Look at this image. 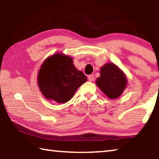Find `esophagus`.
<instances>
[{"label":"esophagus","instance_id":"34e87169","mask_svg":"<svg viewBox=\"0 0 159 159\" xmlns=\"http://www.w3.org/2000/svg\"><path fill=\"white\" fill-rule=\"evenodd\" d=\"M88 80H89V81H93V80H94V79H95V77H94L93 74H91L88 76Z\"/></svg>","mask_w":159,"mask_h":159}]
</instances>
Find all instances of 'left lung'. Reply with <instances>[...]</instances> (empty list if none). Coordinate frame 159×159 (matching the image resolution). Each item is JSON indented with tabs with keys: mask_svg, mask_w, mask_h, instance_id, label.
<instances>
[{
	"mask_svg": "<svg viewBox=\"0 0 159 159\" xmlns=\"http://www.w3.org/2000/svg\"><path fill=\"white\" fill-rule=\"evenodd\" d=\"M127 82L125 74L114 63H107L102 66L100 76L96 80L99 89L111 99L122 95Z\"/></svg>",
	"mask_w": 159,
	"mask_h": 159,
	"instance_id": "obj_1",
	"label": "left lung"
}]
</instances>
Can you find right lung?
<instances>
[{"label": "right lung", "mask_w": 159, "mask_h": 159, "mask_svg": "<svg viewBox=\"0 0 159 159\" xmlns=\"http://www.w3.org/2000/svg\"><path fill=\"white\" fill-rule=\"evenodd\" d=\"M73 59L61 53L48 57L38 74V85L47 99L65 103L73 98L87 77L73 64Z\"/></svg>", "instance_id": "1"}]
</instances>
